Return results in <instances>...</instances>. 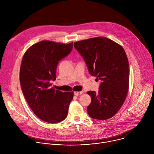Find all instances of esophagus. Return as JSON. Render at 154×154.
<instances>
[{
	"label": "esophagus",
	"instance_id": "obj_1",
	"mask_svg": "<svg viewBox=\"0 0 154 154\" xmlns=\"http://www.w3.org/2000/svg\"><path fill=\"white\" fill-rule=\"evenodd\" d=\"M83 93V91H75L74 92V95L75 96H79V95H80L82 94Z\"/></svg>",
	"mask_w": 154,
	"mask_h": 154
}]
</instances>
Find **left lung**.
Returning a JSON list of instances; mask_svg holds the SVG:
<instances>
[{"instance_id": "8db88e82", "label": "left lung", "mask_w": 154, "mask_h": 154, "mask_svg": "<svg viewBox=\"0 0 154 154\" xmlns=\"http://www.w3.org/2000/svg\"><path fill=\"white\" fill-rule=\"evenodd\" d=\"M92 76L100 80L98 94L88 91L91 102L87 112L92 118H112L123 105L129 87L128 61L123 48L107 38L99 36L74 43Z\"/></svg>"}]
</instances>
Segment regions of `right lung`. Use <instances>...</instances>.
I'll list each match as a JSON object with an SVG mask.
<instances>
[{
    "label": "right lung",
    "instance_id": "right-lung-1",
    "mask_svg": "<svg viewBox=\"0 0 154 154\" xmlns=\"http://www.w3.org/2000/svg\"><path fill=\"white\" fill-rule=\"evenodd\" d=\"M73 42L43 40L25 52L20 68L19 80L24 97L33 112L41 120L57 123L68 116L74 92H61L51 87L56 79L57 64L72 51Z\"/></svg>",
    "mask_w": 154,
    "mask_h": 154
}]
</instances>
